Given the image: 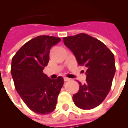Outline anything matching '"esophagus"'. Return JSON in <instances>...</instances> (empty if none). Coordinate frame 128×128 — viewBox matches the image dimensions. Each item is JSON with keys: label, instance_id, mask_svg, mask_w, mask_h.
Here are the masks:
<instances>
[{"label": "esophagus", "instance_id": "34e87169", "mask_svg": "<svg viewBox=\"0 0 128 128\" xmlns=\"http://www.w3.org/2000/svg\"><path fill=\"white\" fill-rule=\"evenodd\" d=\"M63 80H64V81L65 82H68V81H70V79L68 78H66V77H65L64 78H63Z\"/></svg>", "mask_w": 128, "mask_h": 128}]
</instances>
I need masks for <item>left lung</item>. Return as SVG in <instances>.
<instances>
[{
  "instance_id": "8db88e82",
  "label": "left lung",
  "mask_w": 128,
  "mask_h": 128,
  "mask_svg": "<svg viewBox=\"0 0 128 128\" xmlns=\"http://www.w3.org/2000/svg\"><path fill=\"white\" fill-rule=\"evenodd\" d=\"M63 42L74 53L78 65L87 68L86 83L79 82L80 89L73 100L82 109L95 108L111 90L115 74L114 54L104 44L86 34L65 37Z\"/></svg>"
}]
</instances>
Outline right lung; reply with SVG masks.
<instances>
[{
    "label": "right lung",
    "instance_id": "obj_1",
    "mask_svg": "<svg viewBox=\"0 0 128 128\" xmlns=\"http://www.w3.org/2000/svg\"><path fill=\"white\" fill-rule=\"evenodd\" d=\"M54 36H39L22 46L12 58L10 73L15 89L32 111L41 115L56 108L63 78L50 79L43 73L49 61L50 49L60 42Z\"/></svg>",
    "mask_w": 128,
    "mask_h": 128
}]
</instances>
